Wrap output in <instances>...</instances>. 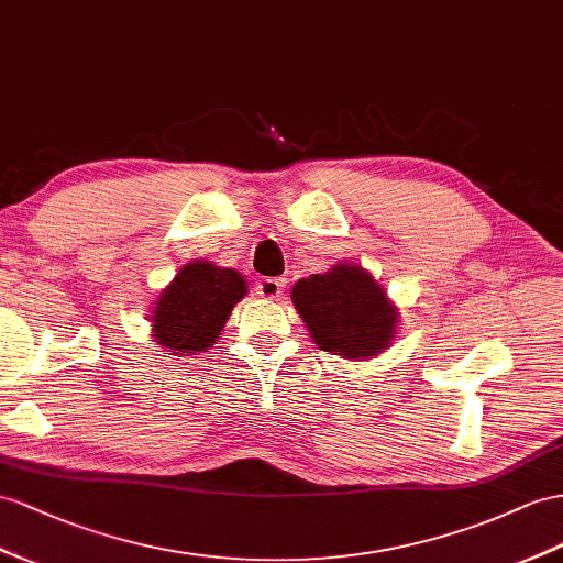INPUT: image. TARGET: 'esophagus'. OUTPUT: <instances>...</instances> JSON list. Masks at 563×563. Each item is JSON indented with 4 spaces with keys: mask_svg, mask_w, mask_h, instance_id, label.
Returning a JSON list of instances; mask_svg holds the SVG:
<instances>
[{
    "mask_svg": "<svg viewBox=\"0 0 563 563\" xmlns=\"http://www.w3.org/2000/svg\"><path fill=\"white\" fill-rule=\"evenodd\" d=\"M256 290L266 299H278L285 290V278H262L256 285Z\"/></svg>",
    "mask_w": 563,
    "mask_h": 563,
    "instance_id": "esophagus-1",
    "label": "esophagus"
}]
</instances>
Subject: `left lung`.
I'll list each match as a JSON object with an SVG mask.
<instances>
[{
	"label": "left lung",
	"mask_w": 563,
	"mask_h": 563,
	"mask_svg": "<svg viewBox=\"0 0 563 563\" xmlns=\"http://www.w3.org/2000/svg\"><path fill=\"white\" fill-rule=\"evenodd\" d=\"M290 297L316 347L340 358H376L397 335L399 309L364 266L342 262L313 273Z\"/></svg>",
	"instance_id": "obj_1"
}]
</instances>
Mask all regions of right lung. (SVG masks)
I'll return each instance as SVG.
<instances>
[{"label": "right lung", "mask_w": 563, "mask_h": 563, "mask_svg": "<svg viewBox=\"0 0 563 563\" xmlns=\"http://www.w3.org/2000/svg\"><path fill=\"white\" fill-rule=\"evenodd\" d=\"M244 295L247 280L235 268L201 258L185 264L154 301L152 338L158 347L180 356L207 352Z\"/></svg>", "instance_id": "add662e5"}]
</instances>
